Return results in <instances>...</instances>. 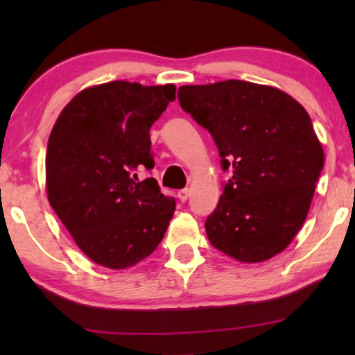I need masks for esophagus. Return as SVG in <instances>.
Returning <instances> with one entry per match:
<instances>
[{"instance_id": "esophagus-1", "label": "esophagus", "mask_w": 355, "mask_h": 355, "mask_svg": "<svg viewBox=\"0 0 355 355\" xmlns=\"http://www.w3.org/2000/svg\"><path fill=\"white\" fill-rule=\"evenodd\" d=\"M189 196H191V191H189V189H181V191L178 192V198L181 202H186L187 198H189Z\"/></svg>"}]
</instances>
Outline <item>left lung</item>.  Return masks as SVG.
<instances>
[{
    "label": "left lung",
    "instance_id": "obj_1",
    "mask_svg": "<svg viewBox=\"0 0 355 355\" xmlns=\"http://www.w3.org/2000/svg\"><path fill=\"white\" fill-rule=\"evenodd\" d=\"M178 100L232 173L205 221L208 241L245 263L278 255L302 227L324 163L309 113L279 89L234 79L182 85Z\"/></svg>",
    "mask_w": 355,
    "mask_h": 355
}]
</instances>
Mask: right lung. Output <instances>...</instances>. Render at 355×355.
Wrapping results in <instances>:
<instances>
[{"label":"right lung","instance_id":"right-lung-1","mask_svg":"<svg viewBox=\"0 0 355 355\" xmlns=\"http://www.w3.org/2000/svg\"><path fill=\"white\" fill-rule=\"evenodd\" d=\"M173 84L144 87L114 80L82 90L56 119L46 150V192L53 210L95 263L129 268L162 242L176 202L153 169L150 128L169 101Z\"/></svg>","mask_w":355,"mask_h":355}]
</instances>
